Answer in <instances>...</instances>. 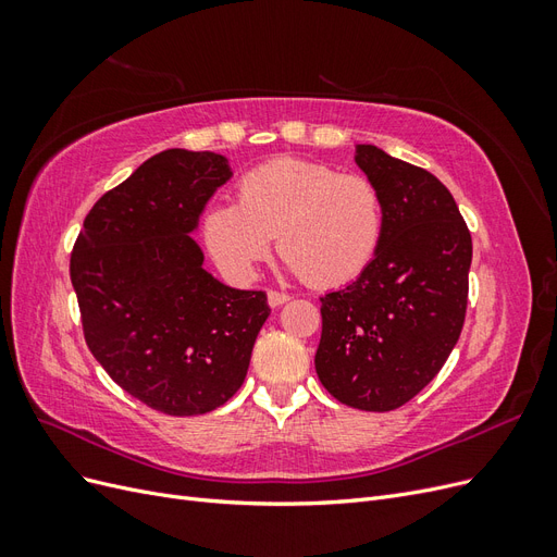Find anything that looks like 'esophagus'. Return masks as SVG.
<instances>
[{"instance_id": "esophagus-1", "label": "esophagus", "mask_w": 557, "mask_h": 557, "mask_svg": "<svg viewBox=\"0 0 557 557\" xmlns=\"http://www.w3.org/2000/svg\"><path fill=\"white\" fill-rule=\"evenodd\" d=\"M288 299H290V295L278 293V290H269V293H267V305L272 307V309H276V307L285 305V301H288Z\"/></svg>"}]
</instances>
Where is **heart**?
Returning <instances> with one entry per match:
<instances>
[{
    "mask_svg": "<svg viewBox=\"0 0 557 557\" xmlns=\"http://www.w3.org/2000/svg\"><path fill=\"white\" fill-rule=\"evenodd\" d=\"M383 232L376 185L313 160L281 158L248 172L237 205H213L205 239L232 278H250L276 237L285 269L315 288L358 278L372 262Z\"/></svg>",
    "mask_w": 557,
    "mask_h": 557,
    "instance_id": "b5f03b06",
    "label": "heart"
}]
</instances>
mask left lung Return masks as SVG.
<instances>
[{"label":"left lung","instance_id":"1","mask_svg":"<svg viewBox=\"0 0 557 557\" xmlns=\"http://www.w3.org/2000/svg\"><path fill=\"white\" fill-rule=\"evenodd\" d=\"M356 164L376 185L383 232L372 262L320 297L315 374L360 411H393L440 374L458 344L469 290L471 234L446 185L372 144Z\"/></svg>","mask_w":557,"mask_h":557}]
</instances>
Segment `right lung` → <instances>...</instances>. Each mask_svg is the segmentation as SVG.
<instances>
[{
    "mask_svg": "<svg viewBox=\"0 0 557 557\" xmlns=\"http://www.w3.org/2000/svg\"><path fill=\"white\" fill-rule=\"evenodd\" d=\"M230 178L225 156L166 148L97 199L74 244L90 352L125 393L170 416L223 407L272 313L264 293L209 274L190 237Z\"/></svg>",
    "mask_w": 557,
    "mask_h": 557,
    "instance_id": "1",
    "label": "right lung"
}]
</instances>
